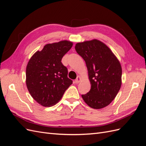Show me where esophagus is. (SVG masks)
Listing matches in <instances>:
<instances>
[{
	"label": "esophagus",
	"mask_w": 146,
	"mask_h": 146,
	"mask_svg": "<svg viewBox=\"0 0 146 146\" xmlns=\"http://www.w3.org/2000/svg\"><path fill=\"white\" fill-rule=\"evenodd\" d=\"M81 80H82L81 77H80V76H78L77 77V78L76 79V80H75V83H76V84L79 83H80V82H81Z\"/></svg>",
	"instance_id": "1"
}]
</instances>
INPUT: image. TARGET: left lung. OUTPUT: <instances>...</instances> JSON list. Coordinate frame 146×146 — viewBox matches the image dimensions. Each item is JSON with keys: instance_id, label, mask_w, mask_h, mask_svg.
Returning <instances> with one entry per match:
<instances>
[{"instance_id": "obj_1", "label": "left lung", "mask_w": 146, "mask_h": 146, "mask_svg": "<svg viewBox=\"0 0 146 146\" xmlns=\"http://www.w3.org/2000/svg\"><path fill=\"white\" fill-rule=\"evenodd\" d=\"M75 48L85 61L91 85L90 91L82 95L83 100L94 109L107 107L121 86L120 62L111 49L98 39L78 42Z\"/></svg>"}]
</instances>
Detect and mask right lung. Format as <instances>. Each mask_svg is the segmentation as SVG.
Wrapping results in <instances>:
<instances>
[{
	"label": "right lung",
	"instance_id": "right-lung-1",
	"mask_svg": "<svg viewBox=\"0 0 146 146\" xmlns=\"http://www.w3.org/2000/svg\"><path fill=\"white\" fill-rule=\"evenodd\" d=\"M67 40L47 44L29 60L26 68V85L33 99L43 107H51L62 98L72 81L61 63L72 47Z\"/></svg>",
	"mask_w": 146,
	"mask_h": 146
}]
</instances>
